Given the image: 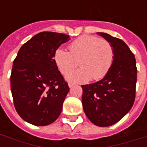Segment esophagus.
Instances as JSON below:
<instances>
[{"instance_id":"34e87169","label":"esophagus","mask_w":147,"mask_h":147,"mask_svg":"<svg viewBox=\"0 0 147 147\" xmlns=\"http://www.w3.org/2000/svg\"><path fill=\"white\" fill-rule=\"evenodd\" d=\"M68 85H69V88H71L74 85V84H72V83H69Z\"/></svg>"}]
</instances>
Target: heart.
Listing matches in <instances>:
<instances>
[{"instance_id": "1", "label": "heart", "mask_w": 147, "mask_h": 147, "mask_svg": "<svg viewBox=\"0 0 147 147\" xmlns=\"http://www.w3.org/2000/svg\"><path fill=\"white\" fill-rule=\"evenodd\" d=\"M70 53L63 49H56L54 59L62 74L77 65L80 68L65 75V79L71 83H85L91 78L99 80L109 71L113 63L114 51L111 43L94 36H82L69 46Z\"/></svg>"}]
</instances>
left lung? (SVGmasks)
<instances>
[{
	"mask_svg": "<svg viewBox=\"0 0 147 147\" xmlns=\"http://www.w3.org/2000/svg\"><path fill=\"white\" fill-rule=\"evenodd\" d=\"M98 34L113 46L114 60L101 80L82 85V105L92 123L108 127L118 122L131 109L135 100L137 69L134 55L123 40L107 33Z\"/></svg>",
	"mask_w": 147,
	"mask_h": 147,
	"instance_id": "8db88e82",
	"label": "left lung"
}]
</instances>
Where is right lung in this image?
Wrapping results in <instances>:
<instances>
[{
	"mask_svg": "<svg viewBox=\"0 0 147 147\" xmlns=\"http://www.w3.org/2000/svg\"><path fill=\"white\" fill-rule=\"evenodd\" d=\"M69 40L66 34L41 32L22 46L13 60L10 88L14 107L33 125H49L62 112L69 88L54 55Z\"/></svg>",
	"mask_w": 147,
	"mask_h": 147,
	"instance_id": "1",
	"label": "right lung"
}]
</instances>
